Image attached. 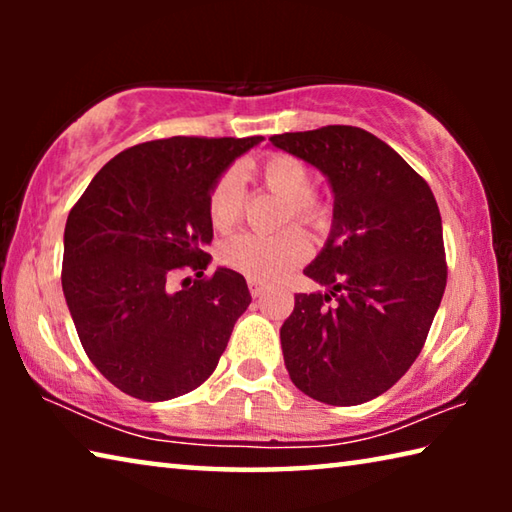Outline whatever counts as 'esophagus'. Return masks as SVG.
I'll return each instance as SVG.
<instances>
[{
    "mask_svg": "<svg viewBox=\"0 0 512 512\" xmlns=\"http://www.w3.org/2000/svg\"><path fill=\"white\" fill-rule=\"evenodd\" d=\"M248 289H250V296H253V298H262L264 293L268 291L266 284H262L259 280H253V277L248 280Z\"/></svg>",
    "mask_w": 512,
    "mask_h": 512,
    "instance_id": "1",
    "label": "esophagus"
}]
</instances>
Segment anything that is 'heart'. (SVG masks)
Instances as JSON below:
<instances>
[{
  "label": "heart",
  "mask_w": 512,
  "mask_h": 512,
  "mask_svg": "<svg viewBox=\"0 0 512 512\" xmlns=\"http://www.w3.org/2000/svg\"><path fill=\"white\" fill-rule=\"evenodd\" d=\"M246 178L257 180L268 192L287 201L284 219L309 228H323L329 221V207L314 194V171L305 160L291 153H268L241 167ZM244 214V194L237 171H225L207 192V219L212 228L225 232L237 225ZM311 253L309 239L300 230H287L277 237H259L239 232L221 241L219 259L223 266L244 273L253 280L268 282L287 275Z\"/></svg>",
  "instance_id": "1"
}]
</instances>
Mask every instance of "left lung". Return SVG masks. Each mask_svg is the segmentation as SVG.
I'll return each instance as SVG.
<instances>
[{
  "label": "left lung",
  "mask_w": 512,
  "mask_h": 512,
  "mask_svg": "<svg viewBox=\"0 0 512 512\" xmlns=\"http://www.w3.org/2000/svg\"><path fill=\"white\" fill-rule=\"evenodd\" d=\"M329 178L334 225L305 268L327 293H298L280 329L302 393L354 406L400 381L418 359L447 284L443 221L418 171L368 131L323 126L273 135Z\"/></svg>",
  "instance_id": "8db88e82"
}]
</instances>
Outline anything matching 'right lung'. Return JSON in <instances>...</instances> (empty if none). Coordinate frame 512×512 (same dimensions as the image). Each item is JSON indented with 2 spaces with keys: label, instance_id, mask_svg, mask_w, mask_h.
Instances as JSON below:
<instances>
[{
  "label": "right lung",
  "instance_id": "obj_1",
  "mask_svg": "<svg viewBox=\"0 0 512 512\" xmlns=\"http://www.w3.org/2000/svg\"><path fill=\"white\" fill-rule=\"evenodd\" d=\"M262 137H167L103 167L69 210L63 293L85 354L119 391L144 402L185 395L219 363L250 305L244 275H205L207 192ZM192 270L180 290L178 272Z\"/></svg>",
  "mask_w": 512,
  "mask_h": 512
}]
</instances>
